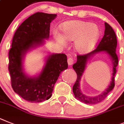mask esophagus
I'll return each instance as SVG.
<instances>
[{"label": "esophagus", "mask_w": 124, "mask_h": 124, "mask_svg": "<svg viewBox=\"0 0 124 124\" xmlns=\"http://www.w3.org/2000/svg\"><path fill=\"white\" fill-rule=\"evenodd\" d=\"M67 62H68V64L69 65H73V63H74V59H73V58L72 57H69V59H68L67 60Z\"/></svg>", "instance_id": "1"}]
</instances>
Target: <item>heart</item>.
Returning a JSON list of instances; mask_svg holds the SVG:
<instances>
[{
    "instance_id": "1",
    "label": "heart",
    "mask_w": 124,
    "mask_h": 124,
    "mask_svg": "<svg viewBox=\"0 0 124 124\" xmlns=\"http://www.w3.org/2000/svg\"><path fill=\"white\" fill-rule=\"evenodd\" d=\"M62 35L54 32L55 38L62 44H65V40L75 41V48L82 54L87 53L93 48L100 34L96 24L80 20L65 22L62 25Z\"/></svg>"
}]
</instances>
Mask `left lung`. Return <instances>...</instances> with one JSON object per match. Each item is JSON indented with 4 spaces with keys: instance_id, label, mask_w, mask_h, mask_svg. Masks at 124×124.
<instances>
[{
    "instance_id": "8db88e82",
    "label": "left lung",
    "mask_w": 124,
    "mask_h": 124,
    "mask_svg": "<svg viewBox=\"0 0 124 124\" xmlns=\"http://www.w3.org/2000/svg\"><path fill=\"white\" fill-rule=\"evenodd\" d=\"M117 44V38L114 31L112 28L108 23L106 22L104 34L102 39L98 44L96 49L86 54H83V55L78 54L77 55V61L75 63L73 64V68L77 75V78L75 83L73 86V92L75 98H77L79 101L86 104H90L99 103L103 101L106 98L109 93L112 91V89L114 88L115 86L114 77L116 73V67L118 65V57L116 52ZM102 51L106 52L109 54L113 62V73L111 83L108 88L100 95L94 97H87L81 93L79 89V82L81 77L84 71L87 61L90 57L96 53Z\"/></svg>"
}]
</instances>
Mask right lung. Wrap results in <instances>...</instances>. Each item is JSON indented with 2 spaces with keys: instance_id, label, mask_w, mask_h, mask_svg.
<instances>
[{
  "instance_id": "obj_1",
  "label": "right lung",
  "mask_w": 124,
  "mask_h": 124,
  "mask_svg": "<svg viewBox=\"0 0 124 124\" xmlns=\"http://www.w3.org/2000/svg\"><path fill=\"white\" fill-rule=\"evenodd\" d=\"M56 14L37 12L29 16L19 26L13 35L8 52V71L13 91L30 102L49 100L54 85L63 70L68 68L67 55L51 54L38 77H28L23 72L22 57L31 47L43 43L49 36L50 24Z\"/></svg>"
}]
</instances>
